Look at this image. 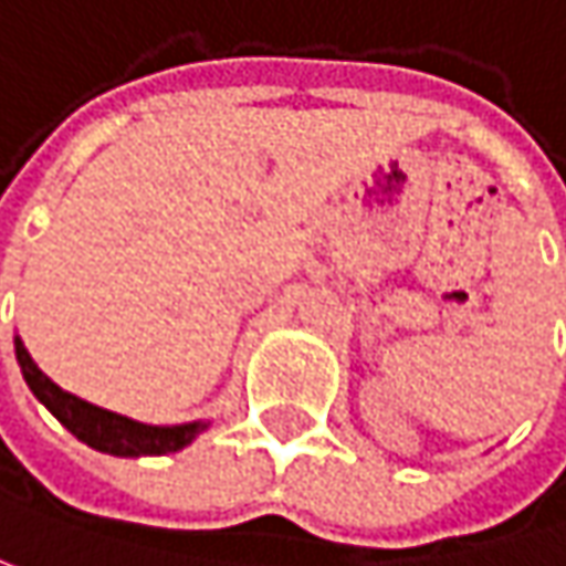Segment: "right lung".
Returning <instances> with one entry per match:
<instances>
[{
	"label": "right lung",
	"mask_w": 566,
	"mask_h": 566,
	"mask_svg": "<svg viewBox=\"0 0 566 566\" xmlns=\"http://www.w3.org/2000/svg\"><path fill=\"white\" fill-rule=\"evenodd\" d=\"M15 357H19L21 377L28 389L38 396V402H44L51 409V416L80 441H86L90 448H96L102 454H115V458H157V454H174L186 448L199 431H206V422H186V424H144L135 419H125L118 412L99 409L73 392H66L54 384L28 354V347L15 338Z\"/></svg>",
	"instance_id": "1"
}]
</instances>
